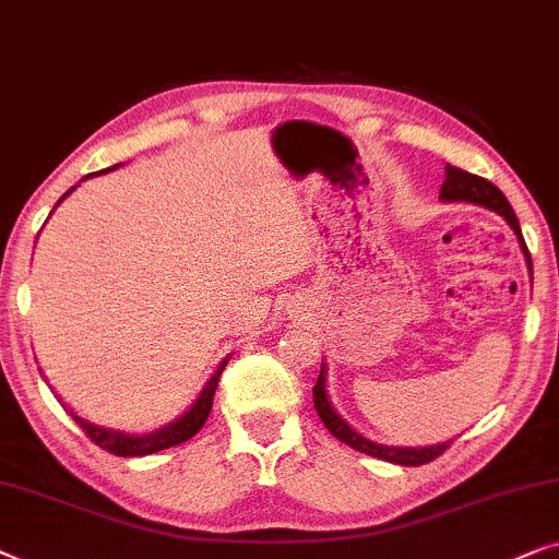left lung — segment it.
<instances>
[{"instance_id": "1", "label": "left lung", "mask_w": 559, "mask_h": 559, "mask_svg": "<svg viewBox=\"0 0 559 559\" xmlns=\"http://www.w3.org/2000/svg\"><path fill=\"white\" fill-rule=\"evenodd\" d=\"M439 199L447 201V204H451V201H466V204L491 209V212L504 216V222L512 226V231L516 234V241H520L522 254H524V260H527L530 274H532V260H530L527 245H524L520 222H516V214H514V209L509 206L507 197L497 189L495 183L481 179V176L461 171V168L449 164L447 166V179H443ZM325 376H328V368H325V362H322L320 378L312 388L314 408H318V416L322 418V424L328 426V431L333 433L335 439L347 443V447H353L355 451H362V454H368V456L391 461V464L420 466V464H428V461L439 459L443 451L449 449V443L454 441V439H449L443 443H433V447H385V443H376V441L366 439V436H360L358 431H355V428L347 424V420L335 411L333 401H330V395H328V378Z\"/></svg>"}]
</instances>
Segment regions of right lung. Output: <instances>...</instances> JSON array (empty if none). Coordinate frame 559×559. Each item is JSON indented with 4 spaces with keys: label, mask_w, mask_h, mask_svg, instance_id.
I'll return each instance as SVG.
<instances>
[{
    "label": "right lung",
    "mask_w": 559,
    "mask_h": 559,
    "mask_svg": "<svg viewBox=\"0 0 559 559\" xmlns=\"http://www.w3.org/2000/svg\"><path fill=\"white\" fill-rule=\"evenodd\" d=\"M112 168H118V164L105 168V171H112ZM105 171H98V174H105ZM91 176H95V174H87L85 179H91ZM72 191H75V186H72L70 191H64L62 199L55 206H60ZM226 362H229V355H226V358L219 362V368L214 370V376L206 380V385L201 388L199 399L193 401V406L189 411H183V414L179 418H174L171 424L160 426L151 433H126V431H118V428H105L98 424H91V420L78 416L70 406H64V403L62 406H64V411H70V416L78 420V426H83V431L91 436V441L98 443L100 449L110 451V454H116V456H148V454H156V451L179 447V443L189 441L191 436H197L201 431V426L206 424L209 414H212L214 393H216V385H219V378H222V370L226 368ZM39 373H43V370H39Z\"/></svg>",
    "instance_id": "1"
}]
</instances>
